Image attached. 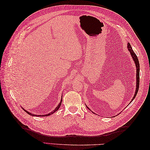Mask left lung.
I'll return each mask as SVG.
<instances>
[{
	"label": "left lung",
	"mask_w": 150,
	"mask_h": 150,
	"mask_svg": "<svg viewBox=\"0 0 150 150\" xmlns=\"http://www.w3.org/2000/svg\"><path fill=\"white\" fill-rule=\"evenodd\" d=\"M127 48L128 49V51L130 53V55H131L132 59L133 60V61H134L135 64V67H136V79H137V81H136V90H135V95L134 96H133V97L132 98V100L130 101L129 104L132 103V102L134 100V98H135L137 94V92H138V90H139V72H140V65H139V60H138V58L137 57L136 54L135 53V52H133V50H132V47L131 46V45H130V44L128 42V46H127ZM86 107L88 108V109H90L87 106ZM93 112V111H92Z\"/></svg>",
	"instance_id": "8db88e82"
}]
</instances>
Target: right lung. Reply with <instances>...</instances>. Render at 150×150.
<instances>
[{"mask_svg":"<svg viewBox=\"0 0 150 150\" xmlns=\"http://www.w3.org/2000/svg\"><path fill=\"white\" fill-rule=\"evenodd\" d=\"M62 98H61V100H60V103H59V104L57 105V106L55 108V110H53L52 112H50V113H47V114H46V115H34V114H32V113H31L30 112H29V111H26V110H25L24 108V110L26 111V112L28 113V114H29V115H31V116H39V117H45V116H49V115H52L53 113H54L55 112V111H57V110H58L59 109V108H60V105H61V103H62Z\"/></svg>","mask_w":150,"mask_h":150,"instance_id":"obj_1","label":"right lung"}]
</instances>
